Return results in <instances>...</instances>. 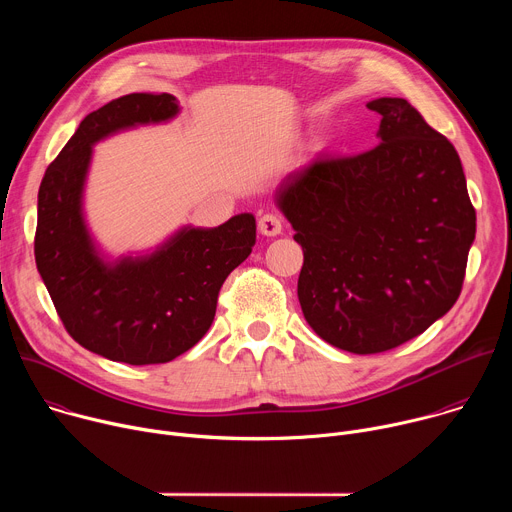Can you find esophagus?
Instances as JSON below:
<instances>
[{
    "mask_svg": "<svg viewBox=\"0 0 512 512\" xmlns=\"http://www.w3.org/2000/svg\"><path fill=\"white\" fill-rule=\"evenodd\" d=\"M283 231L281 216L275 212H267L259 218V233L265 237H277Z\"/></svg>",
    "mask_w": 512,
    "mask_h": 512,
    "instance_id": "34e87169",
    "label": "esophagus"
}]
</instances>
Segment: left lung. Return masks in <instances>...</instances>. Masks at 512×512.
<instances>
[{
    "label": "left lung",
    "mask_w": 512,
    "mask_h": 512,
    "mask_svg": "<svg viewBox=\"0 0 512 512\" xmlns=\"http://www.w3.org/2000/svg\"><path fill=\"white\" fill-rule=\"evenodd\" d=\"M367 107L381 115L377 148L318 156L275 192L304 249V318L354 354L391 350L448 314L476 235L454 145L405 99Z\"/></svg>",
    "instance_id": "obj_1"
}]
</instances>
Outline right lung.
<instances>
[{
	"instance_id": "right-lung-1",
	"label": "right lung",
	"mask_w": 512,
	"mask_h": 512,
	"mask_svg": "<svg viewBox=\"0 0 512 512\" xmlns=\"http://www.w3.org/2000/svg\"><path fill=\"white\" fill-rule=\"evenodd\" d=\"M180 111L174 95L131 93L89 113L48 166L38 190L34 255L66 328L87 350L115 362H170L210 328L229 273L255 245V216L221 227H184L150 255L105 261L83 216L93 145Z\"/></svg>"
}]
</instances>
